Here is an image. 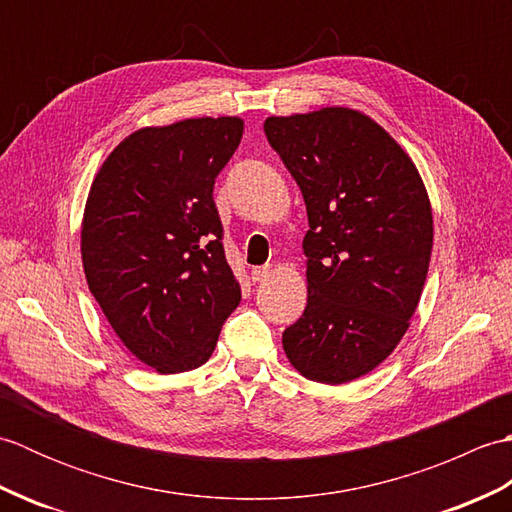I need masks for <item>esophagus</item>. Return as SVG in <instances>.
I'll list each match as a JSON object with an SVG mask.
<instances>
[{"mask_svg": "<svg viewBox=\"0 0 512 512\" xmlns=\"http://www.w3.org/2000/svg\"><path fill=\"white\" fill-rule=\"evenodd\" d=\"M270 266H257L253 268V273H250V277H253V281H264L268 275H270Z\"/></svg>", "mask_w": 512, "mask_h": 512, "instance_id": "34e87169", "label": "esophagus"}]
</instances>
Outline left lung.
<instances>
[{"label": "left lung", "instance_id": "8db88e82", "mask_svg": "<svg viewBox=\"0 0 512 512\" xmlns=\"http://www.w3.org/2000/svg\"><path fill=\"white\" fill-rule=\"evenodd\" d=\"M270 147L306 202L308 303L284 332L292 367L343 385L394 352L427 279L433 215L413 160L350 107L270 116Z\"/></svg>", "mask_w": 512, "mask_h": 512}]
</instances>
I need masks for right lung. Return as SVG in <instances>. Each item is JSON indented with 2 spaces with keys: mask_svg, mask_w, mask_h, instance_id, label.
Segmentation results:
<instances>
[{
  "mask_svg": "<svg viewBox=\"0 0 512 512\" xmlns=\"http://www.w3.org/2000/svg\"><path fill=\"white\" fill-rule=\"evenodd\" d=\"M242 134L237 116L143 127L107 156L90 187L85 279L118 339L158 374L209 361L242 299L213 200Z\"/></svg>",
  "mask_w": 512,
  "mask_h": 512,
  "instance_id": "add662e5",
  "label": "right lung"
}]
</instances>
